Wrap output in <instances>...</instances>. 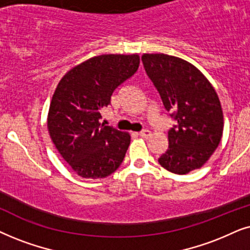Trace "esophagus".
<instances>
[{"mask_svg": "<svg viewBox=\"0 0 250 250\" xmlns=\"http://www.w3.org/2000/svg\"><path fill=\"white\" fill-rule=\"evenodd\" d=\"M139 136L143 138H148L149 136H151V131L147 130V129H144V130H142L141 132H139Z\"/></svg>", "mask_w": 250, "mask_h": 250, "instance_id": "34e87169", "label": "esophagus"}]
</instances>
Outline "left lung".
I'll return each instance as SVG.
<instances>
[{"instance_id": "1", "label": "left lung", "mask_w": 250, "mask_h": 250, "mask_svg": "<svg viewBox=\"0 0 250 250\" xmlns=\"http://www.w3.org/2000/svg\"><path fill=\"white\" fill-rule=\"evenodd\" d=\"M146 74L165 108L177 121L168 131L169 147L159 164L178 175L199 169L217 148L224 119L214 86L191 62L165 53L142 56Z\"/></svg>"}]
</instances>
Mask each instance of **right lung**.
<instances>
[{
    "instance_id": "add662e5",
    "label": "right lung",
    "mask_w": 250,
    "mask_h": 250,
    "mask_svg": "<svg viewBox=\"0 0 250 250\" xmlns=\"http://www.w3.org/2000/svg\"><path fill=\"white\" fill-rule=\"evenodd\" d=\"M138 55H101L76 65L59 81L48 113V131L59 154L83 178H104L122 164L130 135L104 125L101 109L136 73Z\"/></svg>"
}]
</instances>
